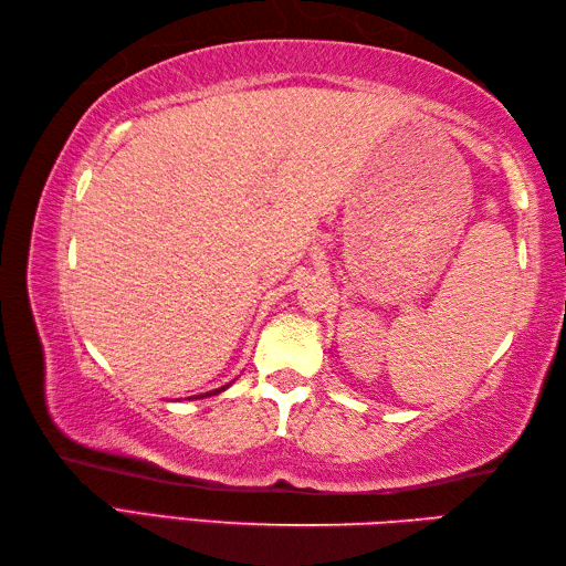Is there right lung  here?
<instances>
[{
    "label": "right lung",
    "mask_w": 566,
    "mask_h": 566,
    "mask_svg": "<svg viewBox=\"0 0 566 566\" xmlns=\"http://www.w3.org/2000/svg\"><path fill=\"white\" fill-rule=\"evenodd\" d=\"M226 387H228V384H226ZM226 387H221V389H216V391H209V394H203V396H211V394H221ZM203 396H197V399H203ZM191 399H195V396H191Z\"/></svg>",
    "instance_id": "right-lung-1"
}]
</instances>
